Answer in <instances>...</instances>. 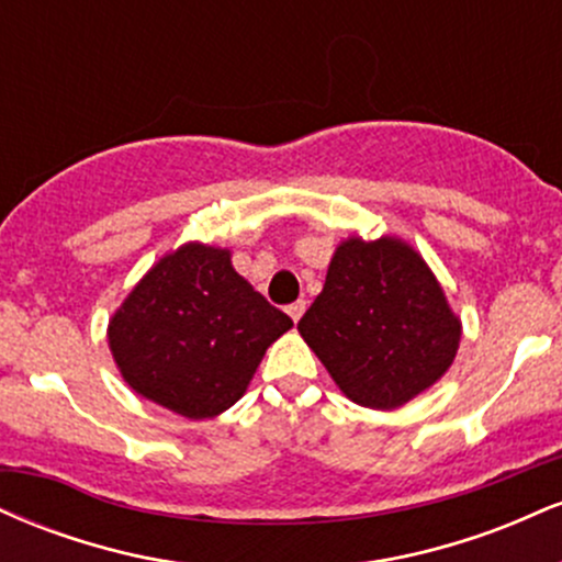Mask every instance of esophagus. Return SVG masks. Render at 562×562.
<instances>
[{
  "label": "esophagus",
  "instance_id": "esophagus-1",
  "mask_svg": "<svg viewBox=\"0 0 562 562\" xmlns=\"http://www.w3.org/2000/svg\"><path fill=\"white\" fill-rule=\"evenodd\" d=\"M303 312H306V301H295L288 306V314L293 322H299L303 317Z\"/></svg>",
  "mask_w": 562,
  "mask_h": 562
}]
</instances>
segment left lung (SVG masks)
I'll return each instance as SVG.
<instances>
[{
    "instance_id": "obj_1",
    "label": "left lung",
    "mask_w": 562,
    "mask_h": 562,
    "mask_svg": "<svg viewBox=\"0 0 562 562\" xmlns=\"http://www.w3.org/2000/svg\"><path fill=\"white\" fill-rule=\"evenodd\" d=\"M299 333L351 402L396 409L441 380L462 325L415 248L348 237Z\"/></svg>"
}]
</instances>
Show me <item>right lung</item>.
Returning <instances> with one entry per match:
<instances>
[{
    "instance_id": "right-lung-1",
    "label": "right lung",
    "mask_w": 562,
    "mask_h": 562,
    "mask_svg": "<svg viewBox=\"0 0 562 562\" xmlns=\"http://www.w3.org/2000/svg\"><path fill=\"white\" fill-rule=\"evenodd\" d=\"M293 327L232 267L229 250L187 243L134 285L108 325L121 375L190 420L222 415L267 348Z\"/></svg>"
}]
</instances>
